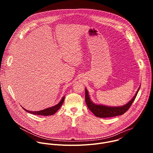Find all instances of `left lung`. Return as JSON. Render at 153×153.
I'll use <instances>...</instances> for the list:
<instances>
[{
  "label": "left lung",
  "mask_w": 153,
  "mask_h": 153,
  "mask_svg": "<svg viewBox=\"0 0 153 153\" xmlns=\"http://www.w3.org/2000/svg\"><path fill=\"white\" fill-rule=\"evenodd\" d=\"M137 90L135 96L133 97L128 103L121 106H107L105 105H97L94 103L90 99L88 91L85 88V102L87 106L88 107L90 110L98 117L104 118V117H111L117 116L122 115L126 111L128 110L131 105H132L137 94L139 92V88Z\"/></svg>",
  "instance_id": "left-lung-1"
}]
</instances>
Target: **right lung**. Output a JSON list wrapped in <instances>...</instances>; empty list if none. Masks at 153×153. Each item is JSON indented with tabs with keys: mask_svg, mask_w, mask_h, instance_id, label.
<instances>
[{
	"mask_svg": "<svg viewBox=\"0 0 153 153\" xmlns=\"http://www.w3.org/2000/svg\"><path fill=\"white\" fill-rule=\"evenodd\" d=\"M65 97V96H63L60 102L58 104H57L56 105L50 107V108L44 109V110H41V111H28L27 110H25V109L24 108H23V109H24V110H25L27 112H28L29 113H31V114H35V115H40V116H51V115H53L55 113H56L57 111V110L61 107L62 105L63 104V103L64 102Z\"/></svg>",
	"mask_w": 153,
	"mask_h": 153,
	"instance_id": "1",
	"label": "right lung"
}]
</instances>
